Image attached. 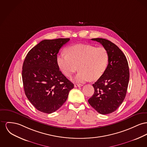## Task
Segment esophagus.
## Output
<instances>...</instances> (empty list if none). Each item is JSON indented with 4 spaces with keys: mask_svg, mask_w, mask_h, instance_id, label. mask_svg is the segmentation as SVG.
I'll return each instance as SVG.
<instances>
[{
    "mask_svg": "<svg viewBox=\"0 0 147 147\" xmlns=\"http://www.w3.org/2000/svg\"><path fill=\"white\" fill-rule=\"evenodd\" d=\"M83 85H81V84H75V85H74L75 88H80V87H81Z\"/></svg>",
    "mask_w": 147,
    "mask_h": 147,
    "instance_id": "34e87169",
    "label": "esophagus"
}]
</instances>
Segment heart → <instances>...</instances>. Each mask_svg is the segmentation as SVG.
<instances>
[{
  "label": "heart",
  "instance_id": "1",
  "mask_svg": "<svg viewBox=\"0 0 147 147\" xmlns=\"http://www.w3.org/2000/svg\"><path fill=\"white\" fill-rule=\"evenodd\" d=\"M66 53H61L57 57L59 68L68 78L80 69L75 77L78 82L96 81L107 68L109 53L104 47L78 44L67 47Z\"/></svg>",
  "mask_w": 147,
  "mask_h": 147
}]
</instances>
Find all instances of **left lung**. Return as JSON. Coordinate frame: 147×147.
Segmentation results:
<instances>
[{
  "mask_svg": "<svg viewBox=\"0 0 147 147\" xmlns=\"http://www.w3.org/2000/svg\"><path fill=\"white\" fill-rule=\"evenodd\" d=\"M108 51V66L102 76L92 85L94 93L90 105L103 115L115 111L125 98L129 80L127 59L117 45L108 39L92 38Z\"/></svg>",
  "mask_w": 147,
  "mask_h": 147,
  "instance_id": "8db88e82",
  "label": "left lung"
}]
</instances>
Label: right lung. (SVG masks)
<instances>
[{"label":"right lung","mask_w":147,"mask_h":147,"mask_svg":"<svg viewBox=\"0 0 147 147\" xmlns=\"http://www.w3.org/2000/svg\"><path fill=\"white\" fill-rule=\"evenodd\" d=\"M69 39L43 40L30 50L24 61L22 75L25 94L42 113L57 110L74 88L59 70L57 62L59 49Z\"/></svg>","instance_id":"1"}]
</instances>
